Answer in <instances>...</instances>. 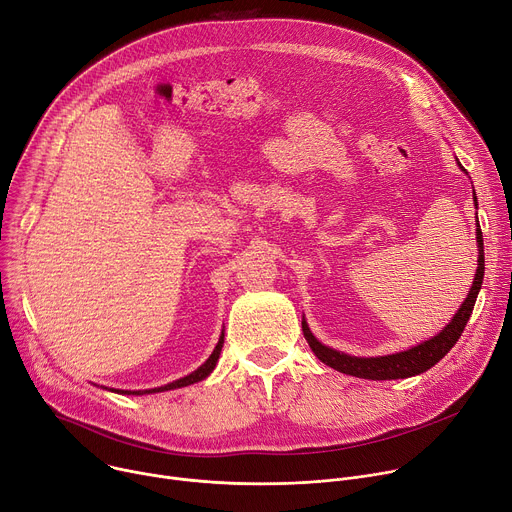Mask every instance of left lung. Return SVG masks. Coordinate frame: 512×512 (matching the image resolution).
I'll list each match as a JSON object with an SVG mask.
<instances>
[{
  "label": "left lung",
  "instance_id": "8db88e82",
  "mask_svg": "<svg viewBox=\"0 0 512 512\" xmlns=\"http://www.w3.org/2000/svg\"><path fill=\"white\" fill-rule=\"evenodd\" d=\"M474 202L478 206L476 194H474ZM476 239H478L480 255H478V269H476L472 290H470L468 298L463 300L457 314L451 318V322L439 335H435L433 339H429L421 345H416L408 351H400V353H394V355H386V357H351L347 353H339V351H335L327 345H322L310 333L306 320L302 318V331H304V337H306L310 349L314 351V355L322 363H327L329 367L341 371V374L363 378V380H398V378L418 376V374H423V371L431 369L437 361H441L451 351V347L461 337L463 329H466V324L472 316L478 292L482 288V280H484V239H482L480 224H478Z\"/></svg>",
  "mask_w": 512,
  "mask_h": 512
}]
</instances>
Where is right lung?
<instances>
[{"instance_id":"add662e5","label":"right lung","mask_w":512,"mask_h":512,"mask_svg":"<svg viewBox=\"0 0 512 512\" xmlns=\"http://www.w3.org/2000/svg\"><path fill=\"white\" fill-rule=\"evenodd\" d=\"M222 343H224V333H222V337H220V341H218V345H216V349L212 351V355L206 359V363L204 365H200L196 371H192L190 376H185V378H181V380H177V382H171V384H167V386H161V388H153V390H138V392H130V390H122L120 394H153V392H165V390H175V388H183V386H190V384H196V382H200V380H204V378H208L210 376V371L214 369V365H216V361H218V355H220V351H222Z\"/></svg>"}]
</instances>
